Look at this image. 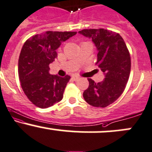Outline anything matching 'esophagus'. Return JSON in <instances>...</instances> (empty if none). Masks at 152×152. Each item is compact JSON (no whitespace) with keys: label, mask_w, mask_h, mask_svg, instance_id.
<instances>
[{"label":"esophagus","mask_w":152,"mask_h":152,"mask_svg":"<svg viewBox=\"0 0 152 152\" xmlns=\"http://www.w3.org/2000/svg\"><path fill=\"white\" fill-rule=\"evenodd\" d=\"M79 79H80L79 76H76V75H73V76H72V79L74 80V81H77V80H79Z\"/></svg>","instance_id":"34e87169"}]
</instances>
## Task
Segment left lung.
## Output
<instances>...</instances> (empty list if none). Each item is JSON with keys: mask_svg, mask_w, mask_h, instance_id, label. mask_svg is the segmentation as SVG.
<instances>
[{"mask_svg": "<svg viewBox=\"0 0 152 152\" xmlns=\"http://www.w3.org/2000/svg\"><path fill=\"white\" fill-rule=\"evenodd\" d=\"M79 33L91 39L98 52L96 65L104 75L98 83L88 79L89 87L83 96L90 105L105 107L117 100L126 88L131 72L130 53L118 33L104 29H83Z\"/></svg>", "mask_w": 152, "mask_h": 152, "instance_id": "obj_1", "label": "left lung"}]
</instances>
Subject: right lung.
I'll use <instances>...</instances> for the list:
<instances>
[{
    "instance_id": "add662e5",
    "label": "right lung",
    "mask_w": 152,
    "mask_h": 152,
    "mask_svg": "<svg viewBox=\"0 0 152 152\" xmlns=\"http://www.w3.org/2000/svg\"><path fill=\"white\" fill-rule=\"evenodd\" d=\"M76 34L48 31L25 42L19 58V80L25 94L37 107H50L63 99L71 77L50 74L49 65L58 57L56 50L61 43Z\"/></svg>"
}]
</instances>
